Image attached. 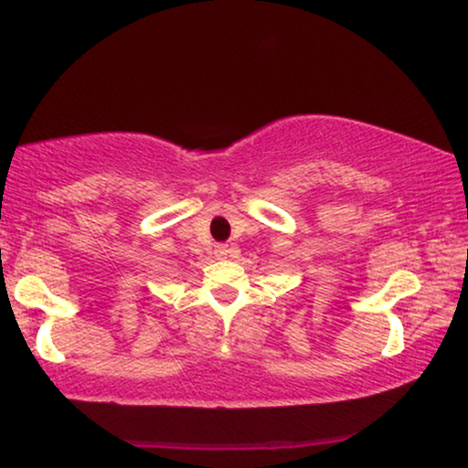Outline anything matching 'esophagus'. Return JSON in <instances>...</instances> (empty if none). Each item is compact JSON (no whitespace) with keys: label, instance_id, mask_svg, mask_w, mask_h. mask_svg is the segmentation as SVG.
<instances>
[{"label":"esophagus","instance_id":"1","mask_svg":"<svg viewBox=\"0 0 468 468\" xmlns=\"http://www.w3.org/2000/svg\"><path fill=\"white\" fill-rule=\"evenodd\" d=\"M215 255L219 260H226V258H234L236 255V249L229 247V245H217L215 247Z\"/></svg>","mask_w":468,"mask_h":468}]
</instances>
